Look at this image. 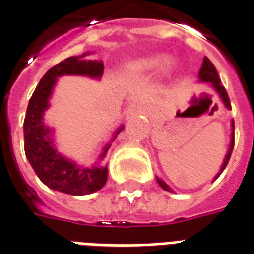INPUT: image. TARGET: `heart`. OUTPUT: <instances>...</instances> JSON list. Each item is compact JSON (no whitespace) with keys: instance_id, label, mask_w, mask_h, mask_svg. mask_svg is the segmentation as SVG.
<instances>
[{"instance_id":"obj_1","label":"heart","mask_w":254,"mask_h":254,"mask_svg":"<svg viewBox=\"0 0 254 254\" xmlns=\"http://www.w3.org/2000/svg\"><path fill=\"white\" fill-rule=\"evenodd\" d=\"M167 57L163 55H151V56H145L138 61H135L133 66L134 69L139 70V71H156L166 64Z\"/></svg>"}]
</instances>
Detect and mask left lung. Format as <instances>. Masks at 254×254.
I'll return each instance as SVG.
<instances>
[{"instance_id":"1","label":"left lung","mask_w":254,"mask_h":254,"mask_svg":"<svg viewBox=\"0 0 254 254\" xmlns=\"http://www.w3.org/2000/svg\"><path fill=\"white\" fill-rule=\"evenodd\" d=\"M198 77H199V79L202 80V82H209V83H211V86L215 88L216 92L220 95V98H222V100L224 102L226 107H227L228 109H231V102H230V98H228L227 91H226L224 86H222V83H220V78H219V75H218V71H216L215 66H214L213 63H211V61H210L207 57H205V59H203V64H202V67H201V70H199ZM232 127L235 129L234 123H232ZM234 143H235V141H234V138H232V141H231L230 150H228L227 155H226V159H224V162H223V166H222V168H220L219 174L215 176V179H218V177H219V175L223 172V170L226 168V166L228 164V160H230L231 154H232V150H234ZM158 183H159V185L163 188V189H164V190L172 191V190H171V188L168 187V185H167L164 181L160 180V179H158Z\"/></svg>"}]
</instances>
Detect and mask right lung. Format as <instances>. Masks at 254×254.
Masks as SVG:
<instances>
[{"label":"right lung","mask_w":254,"mask_h":254,"mask_svg":"<svg viewBox=\"0 0 254 254\" xmlns=\"http://www.w3.org/2000/svg\"><path fill=\"white\" fill-rule=\"evenodd\" d=\"M83 56L69 57L45 73L28 102L23 124L24 152L35 174L47 187L70 195H86L98 191L104 187L108 177L107 167L80 168L75 163L60 155L49 138L51 131L43 124V113L48 108V99L57 78L70 74L92 78L103 75L104 65L102 61L80 60ZM121 130L123 127L117 130V134ZM109 147L111 145L104 147L102 158L106 156Z\"/></svg>","instance_id":"right-lung-1"}]
</instances>
